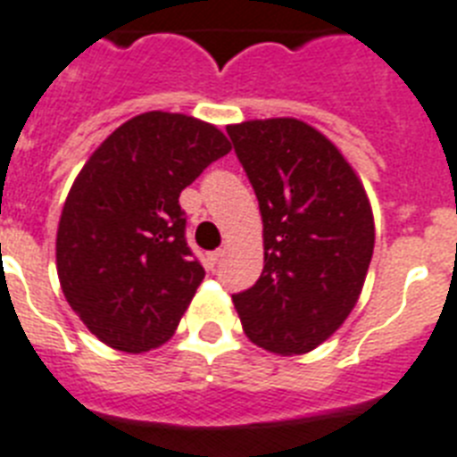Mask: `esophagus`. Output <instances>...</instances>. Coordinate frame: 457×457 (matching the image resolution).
<instances>
[{
  "label": "esophagus",
  "mask_w": 457,
  "mask_h": 457,
  "mask_svg": "<svg viewBox=\"0 0 457 457\" xmlns=\"http://www.w3.org/2000/svg\"><path fill=\"white\" fill-rule=\"evenodd\" d=\"M225 258V248H218V251H213V253H209V262L211 265H218V262Z\"/></svg>",
  "instance_id": "34e87169"
}]
</instances>
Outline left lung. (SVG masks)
<instances>
[{"instance_id": "obj_1", "label": "left lung", "mask_w": 457, "mask_h": 457, "mask_svg": "<svg viewBox=\"0 0 457 457\" xmlns=\"http://www.w3.org/2000/svg\"><path fill=\"white\" fill-rule=\"evenodd\" d=\"M262 216L261 279L232 295L251 343L305 354L350 317L376 225L361 180L324 133L293 117L229 124Z\"/></svg>"}]
</instances>
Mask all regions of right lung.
Returning <instances> with one entry per match:
<instances>
[{
	"label": "right lung",
	"instance_id": "obj_1",
	"mask_svg": "<svg viewBox=\"0 0 457 457\" xmlns=\"http://www.w3.org/2000/svg\"><path fill=\"white\" fill-rule=\"evenodd\" d=\"M229 150L213 124L154 110L114 129L74 178L55 267L65 300L100 343L140 354L176 333L204 279L178 196Z\"/></svg>",
	"mask_w": 457,
	"mask_h": 457
}]
</instances>
